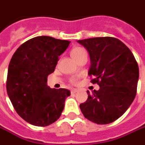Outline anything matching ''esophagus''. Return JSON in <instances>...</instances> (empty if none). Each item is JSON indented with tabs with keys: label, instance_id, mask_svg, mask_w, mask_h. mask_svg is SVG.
I'll list each match as a JSON object with an SVG mask.
<instances>
[{
	"label": "esophagus",
	"instance_id": "34e87169",
	"mask_svg": "<svg viewBox=\"0 0 145 145\" xmlns=\"http://www.w3.org/2000/svg\"><path fill=\"white\" fill-rule=\"evenodd\" d=\"M77 91H78V90H77L76 88H72V89H71V93H76Z\"/></svg>",
	"mask_w": 145,
	"mask_h": 145
}]
</instances>
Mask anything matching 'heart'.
I'll list each match as a JSON object with an SVG mask.
<instances>
[{"label":"heart","mask_w":145,"mask_h":145,"mask_svg":"<svg viewBox=\"0 0 145 145\" xmlns=\"http://www.w3.org/2000/svg\"><path fill=\"white\" fill-rule=\"evenodd\" d=\"M84 53H86L85 50H84V48H82L80 47H74L71 50V56H72V57L74 59L75 61H76L80 56H82ZM71 81L72 83H76V78H72V79L71 80Z\"/></svg>","instance_id":"obj_1"}]
</instances>
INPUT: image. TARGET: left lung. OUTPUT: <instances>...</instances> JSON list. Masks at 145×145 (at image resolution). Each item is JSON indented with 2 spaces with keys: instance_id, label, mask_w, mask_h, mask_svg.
<instances>
[{
  "instance_id": "8db88e82",
  "label": "left lung",
  "mask_w": 145,
  "mask_h": 145,
  "mask_svg": "<svg viewBox=\"0 0 145 145\" xmlns=\"http://www.w3.org/2000/svg\"><path fill=\"white\" fill-rule=\"evenodd\" d=\"M89 53L91 82L99 90L88 91L87 101L80 105L85 118L107 125L125 113L137 94L139 67L133 52L122 41L110 37L80 40Z\"/></svg>"
}]
</instances>
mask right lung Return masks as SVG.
Here are the masks:
<instances>
[{
	"label": "right lung",
	"instance_id": "right-lung-1",
	"mask_svg": "<svg viewBox=\"0 0 145 145\" xmlns=\"http://www.w3.org/2000/svg\"><path fill=\"white\" fill-rule=\"evenodd\" d=\"M70 41L41 36L22 44L12 55L6 89L17 114L31 125L44 127L57 120L70 96L65 88H50L47 77L54 72Z\"/></svg>",
	"mask_w": 145,
	"mask_h": 145
}]
</instances>
